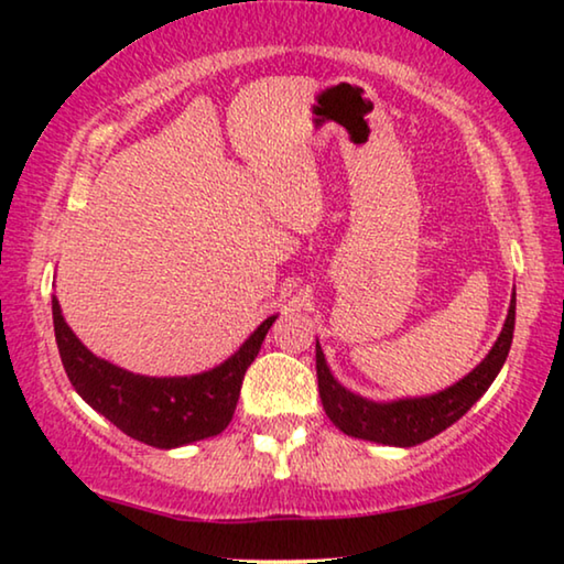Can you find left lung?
Returning a JSON list of instances; mask_svg holds the SVG:
<instances>
[{"label":"left lung","instance_id":"8db88e82","mask_svg":"<svg viewBox=\"0 0 564 564\" xmlns=\"http://www.w3.org/2000/svg\"><path fill=\"white\" fill-rule=\"evenodd\" d=\"M514 330V293L510 299L508 318L500 330L498 340L477 366L463 380H457L451 388L433 395L420 398H400L390 403H376L358 393H352L346 386H340L333 378L326 356H323L321 343L316 340V373H318V393L321 403L330 423L350 437L360 441L393 445V447H413L431 437L441 435L445 427L457 423L477 400L485 395V390L498 378L505 366Z\"/></svg>","mask_w":564,"mask_h":564}]
</instances>
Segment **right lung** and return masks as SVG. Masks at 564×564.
<instances>
[{"mask_svg": "<svg viewBox=\"0 0 564 564\" xmlns=\"http://www.w3.org/2000/svg\"><path fill=\"white\" fill-rule=\"evenodd\" d=\"M52 316L64 370L84 403L133 441L161 451H174L226 431L241 395L246 370L279 318H265L221 366L196 376L154 378L131 373L94 356L66 326L56 295L52 299Z\"/></svg>", "mask_w": 564, "mask_h": 564, "instance_id": "1", "label": "right lung"}]
</instances>
